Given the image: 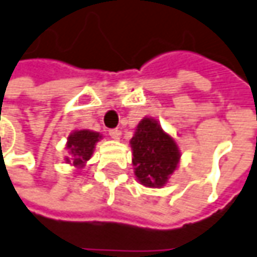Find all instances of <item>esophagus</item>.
Segmentation results:
<instances>
[{
	"label": "esophagus",
	"instance_id": "34e87169",
	"mask_svg": "<svg viewBox=\"0 0 257 257\" xmlns=\"http://www.w3.org/2000/svg\"><path fill=\"white\" fill-rule=\"evenodd\" d=\"M109 136H111L112 139H115V141H118V139L121 138V131H119V129H111V131H109Z\"/></svg>",
	"mask_w": 257,
	"mask_h": 257
}]
</instances>
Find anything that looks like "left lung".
I'll use <instances>...</instances> for the list:
<instances>
[{
	"label": "left lung",
	"instance_id": "left-lung-1",
	"mask_svg": "<svg viewBox=\"0 0 257 257\" xmlns=\"http://www.w3.org/2000/svg\"><path fill=\"white\" fill-rule=\"evenodd\" d=\"M132 165L138 181L145 187L160 188L180 163L181 153L176 141L153 118H143L131 139Z\"/></svg>",
	"mask_w": 257,
	"mask_h": 257
}]
</instances>
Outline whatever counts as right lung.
I'll return each mask as SVG.
<instances>
[{
  "instance_id": "obj_1",
  "label": "right lung",
  "mask_w": 257,
  "mask_h": 257,
  "mask_svg": "<svg viewBox=\"0 0 257 257\" xmlns=\"http://www.w3.org/2000/svg\"><path fill=\"white\" fill-rule=\"evenodd\" d=\"M99 139H102V136L98 132H94L90 129H78L70 134L66 143V149L69 151L70 156L64 158L66 163L77 169L84 167L85 163L91 159L95 149V143Z\"/></svg>"
}]
</instances>
